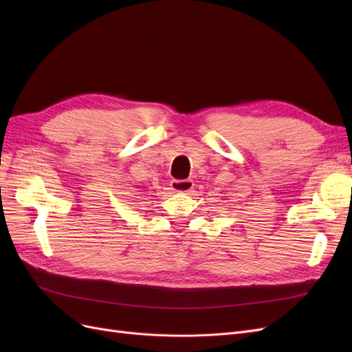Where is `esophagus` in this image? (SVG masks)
Instances as JSON below:
<instances>
[{"instance_id": "esophagus-1", "label": "esophagus", "mask_w": 352, "mask_h": 352, "mask_svg": "<svg viewBox=\"0 0 352 352\" xmlns=\"http://www.w3.org/2000/svg\"><path fill=\"white\" fill-rule=\"evenodd\" d=\"M170 188H172L173 192L188 194V192H190V189L194 188V182H192V180H190V179L172 180V182H170Z\"/></svg>"}]
</instances>
